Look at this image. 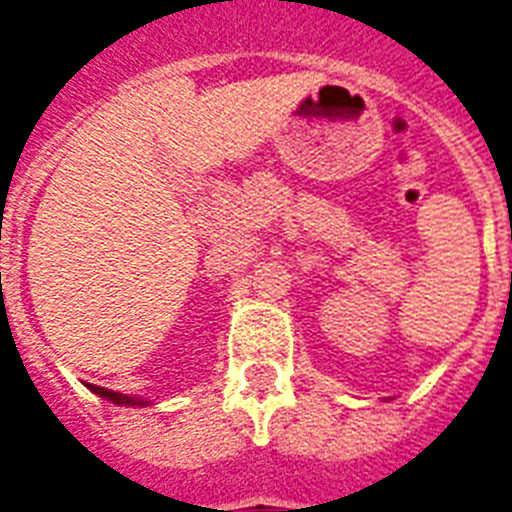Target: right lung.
Returning a JSON list of instances; mask_svg holds the SVG:
<instances>
[{
  "instance_id": "right-lung-1",
  "label": "right lung",
  "mask_w": 512,
  "mask_h": 512,
  "mask_svg": "<svg viewBox=\"0 0 512 512\" xmlns=\"http://www.w3.org/2000/svg\"><path fill=\"white\" fill-rule=\"evenodd\" d=\"M91 390H94L99 398H107V400H112V403H117V405H146L143 400L125 398V395H120V392H114V390H107V387H96V384H91Z\"/></svg>"
}]
</instances>
